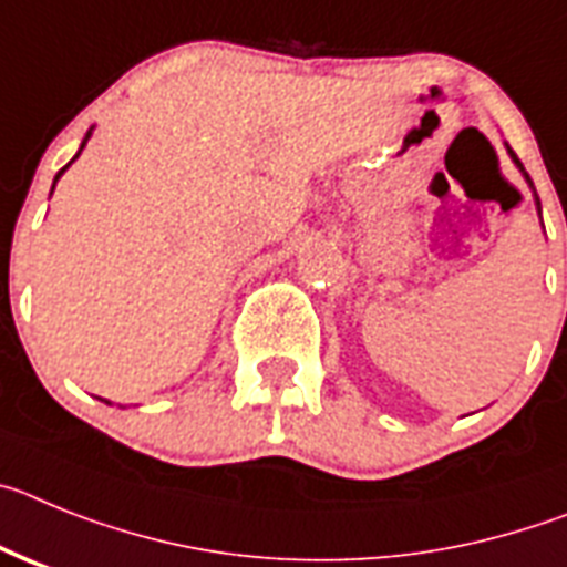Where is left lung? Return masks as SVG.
Here are the masks:
<instances>
[{"instance_id": "obj_1", "label": "left lung", "mask_w": 567, "mask_h": 567, "mask_svg": "<svg viewBox=\"0 0 567 567\" xmlns=\"http://www.w3.org/2000/svg\"><path fill=\"white\" fill-rule=\"evenodd\" d=\"M512 157H514V152H512ZM514 161H517V157H514ZM517 166H519V161H517Z\"/></svg>"}]
</instances>
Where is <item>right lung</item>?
Listing matches in <instances>:
<instances>
[{
	"instance_id": "add662e5",
	"label": "right lung",
	"mask_w": 567,
	"mask_h": 567,
	"mask_svg": "<svg viewBox=\"0 0 567 567\" xmlns=\"http://www.w3.org/2000/svg\"><path fill=\"white\" fill-rule=\"evenodd\" d=\"M86 137H90V132H86ZM81 146H84V144H81ZM68 166H70V163H68ZM68 166H64V169H68ZM64 169H61V172H64ZM61 172H59V175H61ZM59 175H55V181H59Z\"/></svg>"
}]
</instances>
